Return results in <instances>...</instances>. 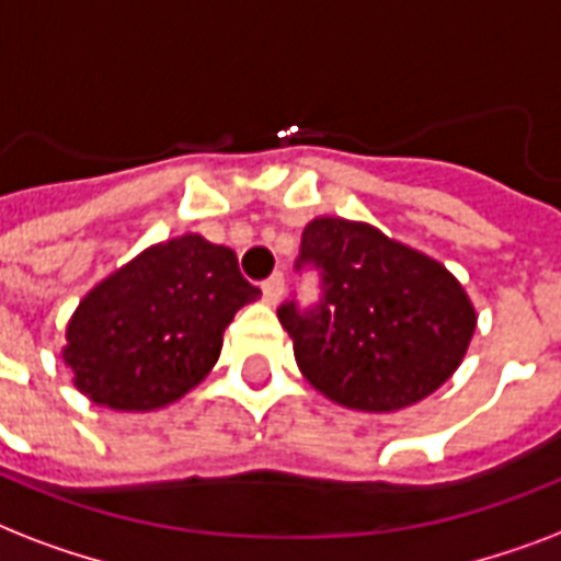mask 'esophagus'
I'll return each instance as SVG.
<instances>
[{
    "instance_id": "1",
    "label": "esophagus",
    "mask_w": 561,
    "mask_h": 561,
    "mask_svg": "<svg viewBox=\"0 0 561 561\" xmlns=\"http://www.w3.org/2000/svg\"><path fill=\"white\" fill-rule=\"evenodd\" d=\"M263 301L266 304H277L280 301V295H284V275H272L268 280H263Z\"/></svg>"
}]
</instances>
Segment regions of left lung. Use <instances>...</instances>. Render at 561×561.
<instances>
[{
    "instance_id": "1",
    "label": "left lung",
    "mask_w": 561,
    "mask_h": 561,
    "mask_svg": "<svg viewBox=\"0 0 561 561\" xmlns=\"http://www.w3.org/2000/svg\"><path fill=\"white\" fill-rule=\"evenodd\" d=\"M321 275L319 307L277 310L301 375L340 407L398 412L433 394L466 357L477 310L438 260L368 221L316 216L301 257Z\"/></svg>"
}]
</instances>
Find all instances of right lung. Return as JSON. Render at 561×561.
Masks as SVG:
<instances>
[{
	"label": "right lung",
	"mask_w": 561,
	"mask_h": 561,
	"mask_svg": "<svg viewBox=\"0 0 561 561\" xmlns=\"http://www.w3.org/2000/svg\"><path fill=\"white\" fill-rule=\"evenodd\" d=\"M257 295L231 249L184 233L99 280L72 312L60 354L99 407L163 410L210 375L225 328Z\"/></svg>",
	"instance_id": "right-lung-1"
}]
</instances>
